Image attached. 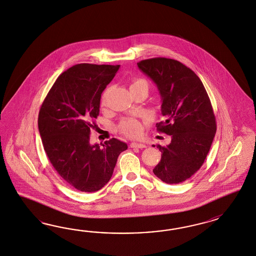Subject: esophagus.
Masks as SVG:
<instances>
[{
    "mask_svg": "<svg viewBox=\"0 0 256 256\" xmlns=\"http://www.w3.org/2000/svg\"><path fill=\"white\" fill-rule=\"evenodd\" d=\"M132 148H146V144H139V142H132L130 144V146Z\"/></svg>",
    "mask_w": 256,
    "mask_h": 256,
    "instance_id": "34e87169",
    "label": "esophagus"
}]
</instances>
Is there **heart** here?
<instances>
[{
  "label": "heart",
  "mask_w": 256,
  "mask_h": 256,
  "mask_svg": "<svg viewBox=\"0 0 256 256\" xmlns=\"http://www.w3.org/2000/svg\"><path fill=\"white\" fill-rule=\"evenodd\" d=\"M140 86H146L148 88V82L142 78H133L130 82V88L132 90L133 88L140 87ZM108 96V88H107L101 96V105H106V101ZM118 130L121 133H123L126 136L130 138H136L140 136L142 130V124L139 120L134 118H126L123 119L120 124H118Z\"/></svg>",
  "instance_id": "heart-1"
}]
</instances>
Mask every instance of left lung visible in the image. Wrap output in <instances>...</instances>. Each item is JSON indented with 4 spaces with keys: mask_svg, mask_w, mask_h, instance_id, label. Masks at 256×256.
Wrapping results in <instances>:
<instances>
[{
    "mask_svg": "<svg viewBox=\"0 0 256 256\" xmlns=\"http://www.w3.org/2000/svg\"><path fill=\"white\" fill-rule=\"evenodd\" d=\"M137 64L162 96L166 120L156 124V130L172 139L166 146H156L162 158L153 172L167 184L184 182L201 168L217 130L210 96L199 77L176 60L156 57Z\"/></svg>",
    "mask_w": 256,
    "mask_h": 256,
    "instance_id": "8db88e82",
    "label": "left lung"
}]
</instances>
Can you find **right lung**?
Here are the masks:
<instances>
[{"label": "right lung", "mask_w": 256, "mask_h": 256, "mask_svg": "<svg viewBox=\"0 0 256 256\" xmlns=\"http://www.w3.org/2000/svg\"><path fill=\"white\" fill-rule=\"evenodd\" d=\"M120 66L78 64L57 78L43 101L38 130L55 170L70 186L94 192L112 176L126 144L112 138L102 148L90 144V130L98 116L101 94Z\"/></svg>", "instance_id": "right-lung-1"}]
</instances>
